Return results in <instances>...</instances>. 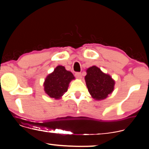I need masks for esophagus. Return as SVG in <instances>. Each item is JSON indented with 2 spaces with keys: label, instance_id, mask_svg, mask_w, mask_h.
I'll list each match as a JSON object with an SVG mask.
<instances>
[{
  "label": "esophagus",
  "instance_id": "esophagus-1",
  "mask_svg": "<svg viewBox=\"0 0 149 149\" xmlns=\"http://www.w3.org/2000/svg\"><path fill=\"white\" fill-rule=\"evenodd\" d=\"M75 76H76V78H78V79H80V78H82L81 73H80V72H77V73H75Z\"/></svg>",
  "mask_w": 149,
  "mask_h": 149
}]
</instances>
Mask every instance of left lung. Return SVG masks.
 I'll use <instances>...</instances> for the list:
<instances>
[{"label": "left lung", "instance_id": "obj_1", "mask_svg": "<svg viewBox=\"0 0 149 149\" xmlns=\"http://www.w3.org/2000/svg\"><path fill=\"white\" fill-rule=\"evenodd\" d=\"M85 77L88 92L96 100L106 99L113 91L115 81L109 74L104 73L96 66L88 68Z\"/></svg>", "mask_w": 149, "mask_h": 149}]
</instances>
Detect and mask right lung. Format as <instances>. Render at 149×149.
Instances as JSON below:
<instances>
[{
    "mask_svg": "<svg viewBox=\"0 0 149 149\" xmlns=\"http://www.w3.org/2000/svg\"><path fill=\"white\" fill-rule=\"evenodd\" d=\"M75 77L71 71H66L64 66H57L46 77L44 90L49 97L59 100L67 91L70 82Z\"/></svg>",
    "mask_w": 149,
    "mask_h": 149,
    "instance_id": "add662e5",
    "label": "right lung"
}]
</instances>
